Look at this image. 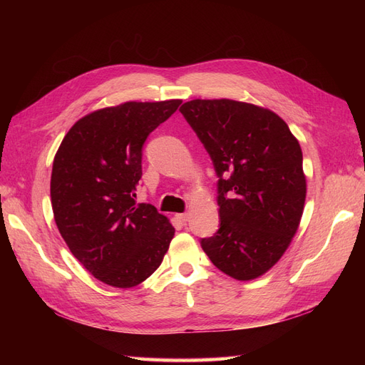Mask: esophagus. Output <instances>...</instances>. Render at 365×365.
<instances>
[{
  "label": "esophagus",
  "mask_w": 365,
  "mask_h": 365,
  "mask_svg": "<svg viewBox=\"0 0 365 365\" xmlns=\"http://www.w3.org/2000/svg\"><path fill=\"white\" fill-rule=\"evenodd\" d=\"M175 217H176V220H178L181 225H184L187 220H189V215H187V213H180V215H176Z\"/></svg>",
  "instance_id": "1"
}]
</instances>
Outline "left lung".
Listing matches in <instances>:
<instances>
[{
  "label": "left lung",
  "mask_w": 365,
  "mask_h": 365,
  "mask_svg": "<svg viewBox=\"0 0 365 365\" xmlns=\"http://www.w3.org/2000/svg\"><path fill=\"white\" fill-rule=\"evenodd\" d=\"M180 111L217 176L219 230L201 247L230 277L256 279L277 263L300 224L302 148L277 114L256 105L197 98Z\"/></svg>",
  "instance_id": "obj_1"
}]
</instances>
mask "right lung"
Segmentation results:
<instances>
[{"label": "right lung", "instance_id": "obj_1", "mask_svg": "<svg viewBox=\"0 0 365 365\" xmlns=\"http://www.w3.org/2000/svg\"><path fill=\"white\" fill-rule=\"evenodd\" d=\"M181 101L126 102L76 121L53 161L51 205L70 251L96 279L132 288L157 271L175 228L137 204L143 146Z\"/></svg>", "mask_w": 365, "mask_h": 365}]
</instances>
